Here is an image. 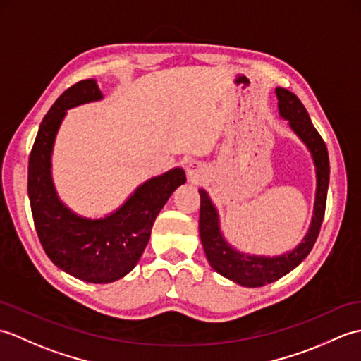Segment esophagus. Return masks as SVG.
<instances>
[{
  "mask_svg": "<svg viewBox=\"0 0 361 361\" xmlns=\"http://www.w3.org/2000/svg\"><path fill=\"white\" fill-rule=\"evenodd\" d=\"M186 171H188V175L189 178L192 181H198L203 176L204 173V167L203 164L200 163V161H195V159H190L188 166H186Z\"/></svg>",
  "mask_w": 361,
  "mask_h": 361,
  "instance_id": "esophagus-1",
  "label": "esophagus"
}]
</instances>
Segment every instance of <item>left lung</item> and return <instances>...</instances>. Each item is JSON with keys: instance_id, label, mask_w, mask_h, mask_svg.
<instances>
[{"instance_id": "8db88e82", "label": "left lung", "mask_w": 361, "mask_h": 361, "mask_svg": "<svg viewBox=\"0 0 361 361\" xmlns=\"http://www.w3.org/2000/svg\"><path fill=\"white\" fill-rule=\"evenodd\" d=\"M276 97H278V109L281 118L288 121L290 128L305 144V147L312 153L313 163H315V208H313L310 228L302 242L295 250L286 252V255L273 257L247 255V252L233 248L225 240L224 234L220 231L219 212L216 206L212 204L211 198L206 194L204 189H198V192H200V220H198V229H200V239L204 255L208 257L209 265L214 270L243 287L267 286V283L281 279L282 276H286L301 264L307 257L318 239L326 211L329 172H331L326 144L323 137L317 132V128L313 127L307 110H305V106L296 97V94L286 88H276Z\"/></svg>"}]
</instances>
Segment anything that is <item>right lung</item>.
<instances>
[{"mask_svg": "<svg viewBox=\"0 0 361 361\" xmlns=\"http://www.w3.org/2000/svg\"><path fill=\"white\" fill-rule=\"evenodd\" d=\"M102 97L94 79L68 88L42 121L27 171L30 209L44 252L60 270L91 283L118 281L133 270L147 247L159 211L173 190L186 183L181 167L171 169L142 183L121 208L102 219L82 217L60 200L51 173L60 124L66 110Z\"/></svg>", "mask_w": 361, "mask_h": 361, "instance_id": "1", "label": "right lung"}]
</instances>
